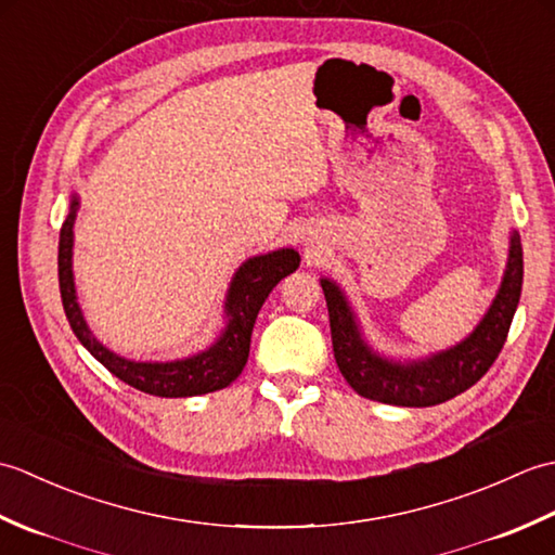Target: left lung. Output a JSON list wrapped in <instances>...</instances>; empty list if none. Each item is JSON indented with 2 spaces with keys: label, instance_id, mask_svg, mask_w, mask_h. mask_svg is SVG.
I'll use <instances>...</instances> for the list:
<instances>
[{
  "label": "left lung",
  "instance_id": "obj_1",
  "mask_svg": "<svg viewBox=\"0 0 555 555\" xmlns=\"http://www.w3.org/2000/svg\"><path fill=\"white\" fill-rule=\"evenodd\" d=\"M322 291L328 308V324H332L336 364L344 379L362 398L403 408L439 405L475 386L499 358L522 291L520 233L513 231L511 235L508 264H505L501 288L475 332L457 346L434 352L424 360L398 362L379 356L362 338L358 317L344 291L332 279H322Z\"/></svg>",
  "mask_w": 555,
  "mask_h": 555
}]
</instances>
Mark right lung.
<instances>
[{
  "mask_svg": "<svg viewBox=\"0 0 555 555\" xmlns=\"http://www.w3.org/2000/svg\"><path fill=\"white\" fill-rule=\"evenodd\" d=\"M78 195L70 197L68 217L59 231V291L66 320L74 328L76 338L90 350V356L100 360L114 376H119L128 386L138 391L159 396V398H188L203 396L227 388L231 382L238 379L247 356H250V336L257 320V312L269 298L281 279L293 274L300 264V255L293 247L257 255L245 259L231 279V286L223 302L227 312V328L207 350L195 352L191 358L171 360V362H135L116 356L109 348H104L92 336L86 324V317L80 312L74 284V221L78 211Z\"/></svg>",
  "mask_w": 555,
  "mask_h": 555,
  "instance_id": "obj_1",
  "label": "right lung"
}]
</instances>
